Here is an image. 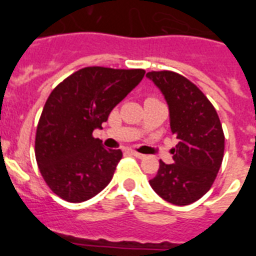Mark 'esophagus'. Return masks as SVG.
<instances>
[{"instance_id":"1","label":"esophagus","mask_w":256,"mask_h":256,"mask_svg":"<svg viewBox=\"0 0 256 256\" xmlns=\"http://www.w3.org/2000/svg\"><path fill=\"white\" fill-rule=\"evenodd\" d=\"M130 154H132L133 156H136V158H138V159H142V158H144V154H140V152H137V151H134V150H130Z\"/></svg>"}]
</instances>
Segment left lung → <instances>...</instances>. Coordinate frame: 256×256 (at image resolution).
Segmentation results:
<instances>
[{
	"label": "left lung",
	"mask_w": 256,
	"mask_h": 256,
	"mask_svg": "<svg viewBox=\"0 0 256 256\" xmlns=\"http://www.w3.org/2000/svg\"><path fill=\"white\" fill-rule=\"evenodd\" d=\"M169 108L170 130L178 140L173 164L160 160L150 186L165 201L190 205L210 190L224 154V133L216 108L188 79L169 70L146 74Z\"/></svg>",
	"instance_id": "left-lung-1"
}]
</instances>
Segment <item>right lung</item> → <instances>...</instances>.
Listing matches in <instances>:
<instances>
[{
  "label": "right lung",
  "mask_w": 256,
  "mask_h": 256,
  "mask_svg": "<svg viewBox=\"0 0 256 256\" xmlns=\"http://www.w3.org/2000/svg\"><path fill=\"white\" fill-rule=\"evenodd\" d=\"M144 69L88 66L64 79L47 98L36 133V160L47 186L69 202L90 200L112 180L120 150L92 132L138 84Z\"/></svg>",
  "instance_id": "1"
}]
</instances>
